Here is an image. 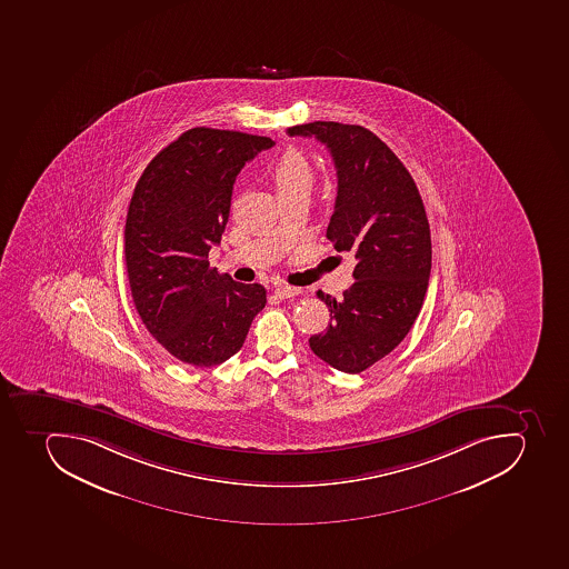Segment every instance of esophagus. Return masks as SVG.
<instances>
[{"instance_id": "34e87169", "label": "esophagus", "mask_w": 569, "mask_h": 569, "mask_svg": "<svg viewBox=\"0 0 569 569\" xmlns=\"http://www.w3.org/2000/svg\"><path fill=\"white\" fill-rule=\"evenodd\" d=\"M273 293H276V297H279V299H290V297L299 296L301 290H299V288L288 287V284H281V287L273 290Z\"/></svg>"}]
</instances>
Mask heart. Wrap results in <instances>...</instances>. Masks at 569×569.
<instances>
[{
	"label": "heart",
	"instance_id": "obj_1",
	"mask_svg": "<svg viewBox=\"0 0 569 569\" xmlns=\"http://www.w3.org/2000/svg\"><path fill=\"white\" fill-rule=\"evenodd\" d=\"M270 177L281 197L299 189H310L313 183V168L302 151L288 148L273 160L270 166Z\"/></svg>",
	"mask_w": 569,
	"mask_h": 569
}]
</instances>
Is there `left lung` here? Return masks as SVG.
<instances>
[{"mask_svg": "<svg viewBox=\"0 0 569 569\" xmlns=\"http://www.w3.org/2000/svg\"><path fill=\"white\" fill-rule=\"evenodd\" d=\"M290 137H316L333 157L339 189L326 230L337 252L355 256V282L340 299L319 291L330 326L310 337L320 360L362 372L406 339L429 287V220L400 158L362 126L310 122Z\"/></svg>", "mask_w": 569, "mask_h": 569, "instance_id": "8db88e82", "label": "left lung"}]
</instances>
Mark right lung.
<instances>
[{
	"label": "right lung",
	"mask_w": 569,
	"mask_h": 569,
	"mask_svg": "<svg viewBox=\"0 0 569 569\" xmlns=\"http://www.w3.org/2000/svg\"><path fill=\"white\" fill-rule=\"evenodd\" d=\"M273 140L192 128L143 169L129 201L124 258L134 308L174 359L197 368L238 353L267 305L261 284L210 268L229 221L236 177Z\"/></svg>",
	"instance_id": "add662e5"
}]
</instances>
